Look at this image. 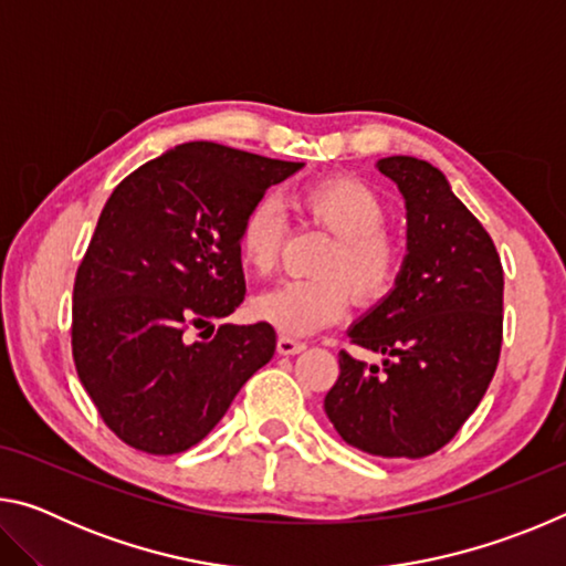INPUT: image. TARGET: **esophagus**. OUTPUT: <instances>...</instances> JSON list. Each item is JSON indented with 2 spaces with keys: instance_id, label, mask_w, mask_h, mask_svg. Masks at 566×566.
I'll list each match as a JSON object with an SVG mask.
<instances>
[{
  "instance_id": "esophagus-1",
  "label": "esophagus",
  "mask_w": 566,
  "mask_h": 566,
  "mask_svg": "<svg viewBox=\"0 0 566 566\" xmlns=\"http://www.w3.org/2000/svg\"><path fill=\"white\" fill-rule=\"evenodd\" d=\"M304 349H306V344L300 342V339H294V337H284V334H282V337L276 339V352L284 354V357H292V354H300Z\"/></svg>"
}]
</instances>
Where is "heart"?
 Wrapping results in <instances>:
<instances>
[{
  "label": "heart",
  "instance_id": "obj_1",
  "mask_svg": "<svg viewBox=\"0 0 566 566\" xmlns=\"http://www.w3.org/2000/svg\"><path fill=\"white\" fill-rule=\"evenodd\" d=\"M300 214L334 234L314 280H286L254 300V314L284 337H306L339 322L359 302H379L395 286L401 270L397 239L387 232L389 209L375 189L352 177H334L306 187L296 197ZM286 234L282 207L260 197L244 209L237 227L239 260L254 274L266 276ZM353 290L349 291L348 286Z\"/></svg>",
  "mask_w": 566,
  "mask_h": 566
}]
</instances>
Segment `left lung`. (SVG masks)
Listing matches in <instances>:
<instances>
[{
	"mask_svg": "<svg viewBox=\"0 0 566 566\" xmlns=\"http://www.w3.org/2000/svg\"><path fill=\"white\" fill-rule=\"evenodd\" d=\"M377 169L405 197L407 256L395 290L352 324L349 339L385 361L339 352L324 411L361 452L421 459L462 429L494 377L504 272L492 237L442 171L401 155Z\"/></svg>",
	"mask_w": 566,
	"mask_h": 566,
	"instance_id": "8db88e82",
	"label": "left lung"
}]
</instances>
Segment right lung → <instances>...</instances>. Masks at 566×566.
I'll return each instance as SVG.
<instances>
[{"mask_svg": "<svg viewBox=\"0 0 566 566\" xmlns=\"http://www.w3.org/2000/svg\"><path fill=\"white\" fill-rule=\"evenodd\" d=\"M302 167L189 142L112 191L76 270L72 354L82 387L124 444L187 452L272 359V324H222L212 337V322L244 302V209ZM197 328L208 337L195 343Z\"/></svg>", "mask_w": 566, "mask_h": 566, "instance_id": "1", "label": "right lung"}]
</instances>
